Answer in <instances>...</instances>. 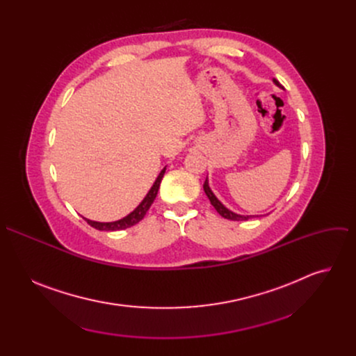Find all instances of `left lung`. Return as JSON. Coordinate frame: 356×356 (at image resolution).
Here are the masks:
<instances>
[{
	"mask_svg": "<svg viewBox=\"0 0 356 356\" xmlns=\"http://www.w3.org/2000/svg\"><path fill=\"white\" fill-rule=\"evenodd\" d=\"M273 81H275L276 86L280 87V83H279L276 79H273ZM202 187H204V193L207 194L210 202L214 206V209L217 210V213H218L221 217H224V218H227V220H232V221H246V220H249V218H252V217H255V216H239V214H235V213H232L231 210H228V209L222 204V202L214 195V193L211 191V188H210V186H209V180H207V179H206L204 186H202Z\"/></svg>",
	"mask_w": 356,
	"mask_h": 356,
	"instance_id": "1",
	"label": "left lung"
}]
</instances>
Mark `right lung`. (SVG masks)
I'll use <instances>...</instances> for the list:
<instances>
[{
	"label": "right lung",
	"mask_w": 356,
	"mask_h": 356,
	"mask_svg": "<svg viewBox=\"0 0 356 356\" xmlns=\"http://www.w3.org/2000/svg\"><path fill=\"white\" fill-rule=\"evenodd\" d=\"M165 170H166V168L159 173L156 181L154 183V186L150 187L149 193H147L146 197L142 200L140 204H139L131 214H128L127 217H124V218H121V220H118V221H114V222H97V221H91V220H87V218H84V220L87 221L88 225H91L92 228L99 229V231H118V229H125V228H129V227L138 224V222L145 217V214L147 213V210L150 209L152 202L155 201V198H156V195H158V190H159L161 181H162L163 175H165Z\"/></svg>",
	"instance_id": "obj_1"
}]
</instances>
